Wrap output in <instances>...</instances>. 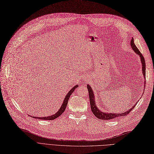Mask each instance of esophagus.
<instances>
[{
	"label": "esophagus",
	"mask_w": 154,
	"mask_h": 154,
	"mask_svg": "<svg viewBox=\"0 0 154 154\" xmlns=\"http://www.w3.org/2000/svg\"><path fill=\"white\" fill-rule=\"evenodd\" d=\"M87 79H85V80H86V81H87Z\"/></svg>",
	"instance_id": "1"
}]
</instances>
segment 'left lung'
I'll use <instances>...</instances> for the list:
<instances>
[{"label": "left lung", "instance_id": "obj_1", "mask_svg": "<svg viewBox=\"0 0 154 154\" xmlns=\"http://www.w3.org/2000/svg\"><path fill=\"white\" fill-rule=\"evenodd\" d=\"M131 45L132 48V50L134 51V52L140 56V60L141 63L142 64V73L144 78H145L146 75V64H145V59H144L143 55L140 51L138 50V48L136 47V45L134 44V38H132L131 39ZM145 83V82H144ZM87 88L89 92V97H90V106H91V111L93 112V115H95L97 118L100 119V120H111V119L115 118L117 117H120V116H123L128 115L129 113L131 110H132V109L135 107V106L137 104V103L134 105L131 109H128L125 112H122V113H115V112H103L101 111V109H99L98 107L97 106L96 102H95V95H94V92L92 90L91 87L88 84L87 85Z\"/></svg>", "mask_w": 154, "mask_h": 154}]
</instances>
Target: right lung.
Masks as SVG:
<instances>
[{
    "label": "right lung",
    "instance_id": "right-lung-1",
    "mask_svg": "<svg viewBox=\"0 0 154 154\" xmlns=\"http://www.w3.org/2000/svg\"><path fill=\"white\" fill-rule=\"evenodd\" d=\"M78 86H79L78 85H75V86L73 87L72 88V90H70V91H69V92L67 93V95H66L65 98H64V100H63V102L62 103V105L61 106L60 108H59V109L57 111V112H56L55 114H54V115L48 116H45V117H36V116H32V117L34 118L40 119V120H54V119L57 118L59 116H61L62 115V113L64 111V110L66 109V107L67 103H68V100H69V98H70V95H72V93L74 91V90H75Z\"/></svg>",
    "mask_w": 154,
    "mask_h": 154
}]
</instances>
